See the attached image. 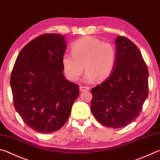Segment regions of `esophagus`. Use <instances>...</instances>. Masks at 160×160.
I'll return each instance as SVG.
<instances>
[{"label": "esophagus", "instance_id": "obj_1", "mask_svg": "<svg viewBox=\"0 0 160 160\" xmlns=\"http://www.w3.org/2000/svg\"><path fill=\"white\" fill-rule=\"evenodd\" d=\"M88 90H89V87H85V86H80V92H85V91H88Z\"/></svg>", "mask_w": 160, "mask_h": 160}]
</instances>
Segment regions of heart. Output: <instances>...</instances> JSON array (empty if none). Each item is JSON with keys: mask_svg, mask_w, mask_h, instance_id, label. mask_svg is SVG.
<instances>
[{"mask_svg": "<svg viewBox=\"0 0 160 160\" xmlns=\"http://www.w3.org/2000/svg\"><path fill=\"white\" fill-rule=\"evenodd\" d=\"M71 54L62 57L63 70L71 80H78L84 70L88 81L106 80L115 68L116 50L111 43L90 36L78 40L71 45Z\"/></svg>", "mask_w": 160, "mask_h": 160, "instance_id": "heart-1", "label": "heart"}]
</instances>
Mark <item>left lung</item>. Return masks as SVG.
I'll use <instances>...</instances> for the list:
<instances>
[{"label": "left lung", "mask_w": 160, "mask_h": 160, "mask_svg": "<svg viewBox=\"0 0 160 160\" xmlns=\"http://www.w3.org/2000/svg\"><path fill=\"white\" fill-rule=\"evenodd\" d=\"M115 68L108 79L91 90V110L103 125L120 128L136 118L148 96V70L134 43L118 36Z\"/></svg>", "instance_id": "obj_1"}]
</instances>
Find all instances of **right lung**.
Returning a JSON list of instances; mask_svg holds the SVG:
<instances>
[{
  "mask_svg": "<svg viewBox=\"0 0 160 160\" xmlns=\"http://www.w3.org/2000/svg\"><path fill=\"white\" fill-rule=\"evenodd\" d=\"M66 50L65 36L43 34L23 48L14 65L10 86L14 108L36 132L50 133L62 128L79 96L78 86L63 73Z\"/></svg>",
  "mask_w": 160,
  "mask_h": 160,
  "instance_id": "add662e5",
  "label": "right lung"
}]
</instances>
